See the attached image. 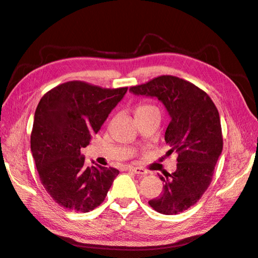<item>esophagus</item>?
<instances>
[{"mask_svg": "<svg viewBox=\"0 0 258 258\" xmlns=\"http://www.w3.org/2000/svg\"><path fill=\"white\" fill-rule=\"evenodd\" d=\"M129 171H131V172H134L135 174H140V175L147 174V171L145 169L138 168V167H131V168H129Z\"/></svg>", "mask_w": 258, "mask_h": 258, "instance_id": "esophagus-1", "label": "esophagus"}]
</instances>
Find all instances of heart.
I'll return each instance as SVG.
<instances>
[{
  "label": "heart",
  "instance_id": "obj_1",
  "mask_svg": "<svg viewBox=\"0 0 258 258\" xmlns=\"http://www.w3.org/2000/svg\"><path fill=\"white\" fill-rule=\"evenodd\" d=\"M149 107H151V106H148V105H141V106H139L138 108H137V110H141V109H146V108H149Z\"/></svg>",
  "mask_w": 258,
  "mask_h": 258
}]
</instances>
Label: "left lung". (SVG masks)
I'll use <instances>...</instances> for the list:
<instances>
[{
    "mask_svg": "<svg viewBox=\"0 0 258 258\" xmlns=\"http://www.w3.org/2000/svg\"><path fill=\"white\" fill-rule=\"evenodd\" d=\"M130 91L157 97L171 118L164 140L168 154H177L176 170L160 175L162 194L149 205L161 214H179L196 204L212 182L223 149L219 111L205 91L175 76H159Z\"/></svg>",
    "mask_w": 258,
    "mask_h": 258,
    "instance_id": "1",
    "label": "left lung"
}]
</instances>
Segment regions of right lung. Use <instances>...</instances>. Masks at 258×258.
I'll return each instance as SVG.
<instances>
[{"mask_svg":"<svg viewBox=\"0 0 258 258\" xmlns=\"http://www.w3.org/2000/svg\"><path fill=\"white\" fill-rule=\"evenodd\" d=\"M128 87L101 88L73 81L50 89L34 116L31 150L45 190L67 210L89 212L104 202L119 174L114 168L87 167V147Z\"/></svg>","mask_w":258,"mask_h":258,"instance_id":"obj_1","label":"right lung"}]
</instances>
